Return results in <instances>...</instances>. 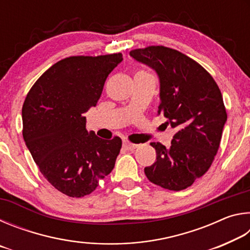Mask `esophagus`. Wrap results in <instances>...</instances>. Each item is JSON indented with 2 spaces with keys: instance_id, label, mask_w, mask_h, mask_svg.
I'll use <instances>...</instances> for the list:
<instances>
[{
  "instance_id": "1",
  "label": "esophagus",
  "mask_w": 250,
  "mask_h": 250,
  "mask_svg": "<svg viewBox=\"0 0 250 250\" xmlns=\"http://www.w3.org/2000/svg\"><path fill=\"white\" fill-rule=\"evenodd\" d=\"M124 147L125 150H129V151H132L134 149H137L138 145H134V143H131L129 141H124Z\"/></svg>"
}]
</instances>
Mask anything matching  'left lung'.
<instances>
[{
  "label": "left lung",
  "mask_w": 250,
  "mask_h": 250,
  "mask_svg": "<svg viewBox=\"0 0 250 250\" xmlns=\"http://www.w3.org/2000/svg\"><path fill=\"white\" fill-rule=\"evenodd\" d=\"M130 56L158 75V115L176 130L168 149L150 143L156 161L145 168L146 175L163 188L185 189L208 171L218 151L227 120L222 92L198 62L179 50L149 46L131 50Z\"/></svg>",
  "instance_id": "left-lung-1"
}]
</instances>
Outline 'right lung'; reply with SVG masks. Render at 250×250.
Returning a JSON list of instances; mask_svg holds the SVG:
<instances>
[{"label":"right lung","instance_id":"right-lung-1","mask_svg":"<svg viewBox=\"0 0 250 250\" xmlns=\"http://www.w3.org/2000/svg\"><path fill=\"white\" fill-rule=\"evenodd\" d=\"M120 53L62 59L41 76L22 109L23 138L44 177L59 192L83 197L115 167L122 141L86 130L87 112L96 107Z\"/></svg>","mask_w":250,"mask_h":250}]
</instances>
